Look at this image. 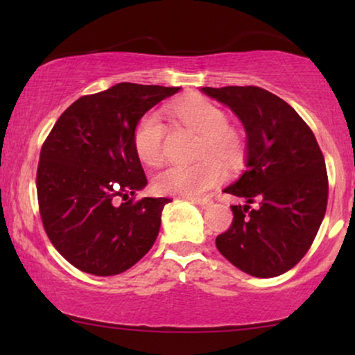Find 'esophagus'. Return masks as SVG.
I'll use <instances>...</instances> for the list:
<instances>
[{
    "label": "esophagus",
    "mask_w": 355,
    "mask_h": 355,
    "mask_svg": "<svg viewBox=\"0 0 355 355\" xmlns=\"http://www.w3.org/2000/svg\"><path fill=\"white\" fill-rule=\"evenodd\" d=\"M191 200L196 203V205L202 207V208H207L211 205V198H208V197H192Z\"/></svg>",
    "instance_id": "34e87169"
}]
</instances>
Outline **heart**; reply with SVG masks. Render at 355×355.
<instances>
[{"label": "heart", "mask_w": 355, "mask_h": 355, "mask_svg": "<svg viewBox=\"0 0 355 355\" xmlns=\"http://www.w3.org/2000/svg\"><path fill=\"white\" fill-rule=\"evenodd\" d=\"M178 124L200 135L197 157L193 164H171L153 178V187L159 193L193 197L207 192L225 178L226 164L239 163L244 153L241 135L230 125V118L220 106L205 98L179 101L169 108ZM166 125L155 111L145 113L134 129V148L137 157L148 166L162 163L164 155Z\"/></svg>", "instance_id": "b5f03b06"}]
</instances>
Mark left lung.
Masks as SVG:
<instances>
[{
    "label": "left lung",
    "instance_id": "1",
    "mask_svg": "<svg viewBox=\"0 0 355 355\" xmlns=\"http://www.w3.org/2000/svg\"><path fill=\"white\" fill-rule=\"evenodd\" d=\"M202 92L230 106L247 132V168L225 189L245 205L231 207L234 218L216 237L218 250L257 278L283 275L307 254L327 211L328 174L317 139L293 106L260 87Z\"/></svg>",
    "mask_w": 355,
    "mask_h": 355
}]
</instances>
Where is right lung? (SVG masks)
I'll use <instances>...</instances> for the list:
<instances>
[{
  "instance_id": "add662e5",
  "label": "right lung",
  "mask_w": 355,
  "mask_h": 355,
  "mask_svg": "<svg viewBox=\"0 0 355 355\" xmlns=\"http://www.w3.org/2000/svg\"><path fill=\"white\" fill-rule=\"evenodd\" d=\"M179 87L123 82L76 100L53 125L37 168L38 210L55 249L95 276L129 270L152 249L169 198L144 197L139 119Z\"/></svg>"
}]
</instances>
